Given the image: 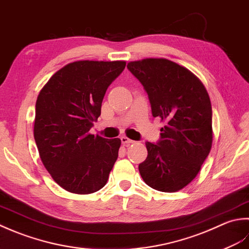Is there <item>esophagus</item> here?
<instances>
[{
  "label": "esophagus",
  "mask_w": 249,
  "mask_h": 249,
  "mask_svg": "<svg viewBox=\"0 0 249 249\" xmlns=\"http://www.w3.org/2000/svg\"><path fill=\"white\" fill-rule=\"evenodd\" d=\"M121 143L124 145H130V144L135 143V142L133 140H130L129 138H126V136H123V138H121Z\"/></svg>",
  "instance_id": "34e87169"
}]
</instances>
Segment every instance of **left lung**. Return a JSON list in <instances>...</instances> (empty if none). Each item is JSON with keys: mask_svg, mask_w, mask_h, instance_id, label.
<instances>
[{"mask_svg": "<svg viewBox=\"0 0 249 249\" xmlns=\"http://www.w3.org/2000/svg\"><path fill=\"white\" fill-rule=\"evenodd\" d=\"M126 68L144 86L154 117L165 124L158 143H146L140 174L153 189L178 191L196 178L212 148L210 95L194 73L171 60L146 58Z\"/></svg>", "mask_w": 249, "mask_h": 249, "instance_id": "1", "label": "left lung"}]
</instances>
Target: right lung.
I'll return each mask as SVG.
<instances>
[{
    "mask_svg": "<svg viewBox=\"0 0 249 249\" xmlns=\"http://www.w3.org/2000/svg\"><path fill=\"white\" fill-rule=\"evenodd\" d=\"M125 61L79 60L57 71L40 89L34 139L39 158L64 190L89 195L106 185L121 141L90 133L104 94Z\"/></svg>",
    "mask_w": 249,
    "mask_h": 249,
    "instance_id": "1",
    "label": "right lung"
}]
</instances>
